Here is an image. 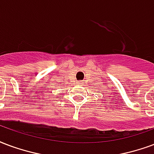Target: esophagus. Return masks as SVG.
<instances>
[{
  "label": "esophagus",
  "instance_id": "esophagus-1",
  "mask_svg": "<svg viewBox=\"0 0 154 154\" xmlns=\"http://www.w3.org/2000/svg\"><path fill=\"white\" fill-rule=\"evenodd\" d=\"M79 84H82V82H79Z\"/></svg>",
  "mask_w": 154,
  "mask_h": 154
}]
</instances>
